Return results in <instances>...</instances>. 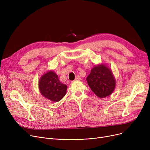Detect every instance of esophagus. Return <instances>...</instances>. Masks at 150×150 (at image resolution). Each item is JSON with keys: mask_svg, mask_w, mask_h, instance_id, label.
I'll return each mask as SVG.
<instances>
[{"mask_svg": "<svg viewBox=\"0 0 150 150\" xmlns=\"http://www.w3.org/2000/svg\"><path fill=\"white\" fill-rule=\"evenodd\" d=\"M81 80V78H80V76L79 75H78V76H76L75 79V81H76V80Z\"/></svg>", "mask_w": 150, "mask_h": 150, "instance_id": "1", "label": "esophagus"}]
</instances>
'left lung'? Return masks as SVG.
I'll list each match as a JSON object with an SVG mask.
<instances>
[{
  "label": "left lung",
  "mask_w": 150,
  "mask_h": 150,
  "mask_svg": "<svg viewBox=\"0 0 150 150\" xmlns=\"http://www.w3.org/2000/svg\"><path fill=\"white\" fill-rule=\"evenodd\" d=\"M86 80L92 92L101 98L111 95L116 84L111 70L103 64L93 67Z\"/></svg>",
  "instance_id": "obj_1"
}]
</instances>
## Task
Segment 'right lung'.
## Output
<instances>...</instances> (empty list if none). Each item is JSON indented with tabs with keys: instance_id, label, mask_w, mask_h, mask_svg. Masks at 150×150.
I'll list each match as a JSON object with an SVG mask.
<instances>
[{
	"instance_id": "1",
	"label": "right lung",
	"mask_w": 150,
	"mask_h": 150,
	"mask_svg": "<svg viewBox=\"0 0 150 150\" xmlns=\"http://www.w3.org/2000/svg\"><path fill=\"white\" fill-rule=\"evenodd\" d=\"M39 89L42 96L50 101L57 102L66 93L67 86L62 84L54 71H49L44 74L39 81Z\"/></svg>"
}]
</instances>
